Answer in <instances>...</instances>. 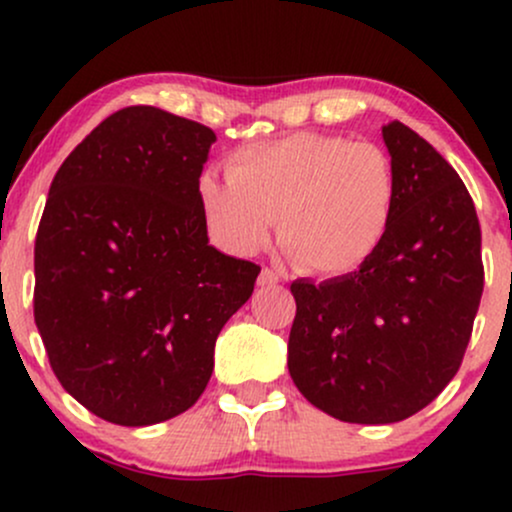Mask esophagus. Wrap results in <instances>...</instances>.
<instances>
[{"label": "esophagus", "mask_w": 512, "mask_h": 512, "mask_svg": "<svg viewBox=\"0 0 512 512\" xmlns=\"http://www.w3.org/2000/svg\"><path fill=\"white\" fill-rule=\"evenodd\" d=\"M281 281V276L274 272V269H262L260 279H257V286H262V289H267V286H276Z\"/></svg>", "instance_id": "34e87169"}]
</instances>
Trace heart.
<instances>
[{"mask_svg":"<svg viewBox=\"0 0 512 512\" xmlns=\"http://www.w3.org/2000/svg\"><path fill=\"white\" fill-rule=\"evenodd\" d=\"M228 180L199 182L204 219L226 248L262 250L279 219L291 260L322 276L354 274L380 250L397 202L383 146L330 134L250 144L228 158Z\"/></svg>","mask_w":512,"mask_h":512,"instance_id":"heart-1","label":"heart"}]
</instances>
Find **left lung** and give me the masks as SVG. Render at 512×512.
I'll return each instance as SVG.
<instances>
[{
  "instance_id": "1",
  "label": "left lung",
  "mask_w": 512,
  "mask_h": 512,
  "mask_svg": "<svg viewBox=\"0 0 512 512\" xmlns=\"http://www.w3.org/2000/svg\"><path fill=\"white\" fill-rule=\"evenodd\" d=\"M397 175L390 231L354 274L291 284L289 373L317 409L395 424L455 378L481 291V228L455 168L402 122L383 127Z\"/></svg>"
}]
</instances>
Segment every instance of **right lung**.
Wrapping results in <instances>:
<instances>
[{
	"mask_svg": "<svg viewBox=\"0 0 512 512\" xmlns=\"http://www.w3.org/2000/svg\"><path fill=\"white\" fill-rule=\"evenodd\" d=\"M216 134L117 110L64 158L35 238V325L64 390L117 426L197 402L260 267L209 245L199 175Z\"/></svg>",
	"mask_w": 512,
	"mask_h": 512,
	"instance_id": "1",
	"label": "right lung"
}]
</instances>
